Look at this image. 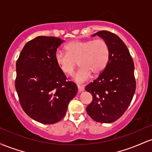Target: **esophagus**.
<instances>
[{"label": "esophagus", "mask_w": 152, "mask_h": 152, "mask_svg": "<svg viewBox=\"0 0 152 152\" xmlns=\"http://www.w3.org/2000/svg\"><path fill=\"white\" fill-rule=\"evenodd\" d=\"M78 86V91L79 92V93H81L84 89V88H83V86H82V85H77Z\"/></svg>", "instance_id": "esophagus-1"}]
</instances>
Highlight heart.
Segmentation results:
<instances>
[{
  "instance_id": "b5f03b06",
  "label": "heart",
  "mask_w": 152,
  "mask_h": 152,
  "mask_svg": "<svg viewBox=\"0 0 152 152\" xmlns=\"http://www.w3.org/2000/svg\"><path fill=\"white\" fill-rule=\"evenodd\" d=\"M66 53L57 51L55 61L62 72L72 75L77 66L80 67L74 78L78 83L88 80L91 76L99 75L105 70L109 61L110 48L102 38L95 40H75L64 47Z\"/></svg>"
}]
</instances>
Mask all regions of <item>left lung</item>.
<instances>
[{"instance_id":"obj_1","label":"left lung","mask_w":152,"mask_h":152,"mask_svg":"<svg viewBox=\"0 0 152 152\" xmlns=\"http://www.w3.org/2000/svg\"><path fill=\"white\" fill-rule=\"evenodd\" d=\"M96 35L109 44L110 58L105 70L85 88L93 96L86 111L94 121L111 123L126 111L135 93L134 61L126 46L118 36L101 31L92 36Z\"/></svg>"}]
</instances>
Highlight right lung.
I'll use <instances>...</instances> for the list:
<instances>
[{
  "instance_id": "obj_1",
  "label": "right lung",
  "mask_w": 152,
  "mask_h": 152,
  "mask_svg": "<svg viewBox=\"0 0 152 152\" xmlns=\"http://www.w3.org/2000/svg\"><path fill=\"white\" fill-rule=\"evenodd\" d=\"M64 40L38 36L23 47L16 62L15 86L23 110L43 124L58 122L78 91L55 61L57 48Z\"/></svg>"
}]
</instances>
